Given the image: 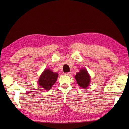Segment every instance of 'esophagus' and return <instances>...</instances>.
<instances>
[{
	"label": "esophagus",
	"mask_w": 129,
	"mask_h": 129,
	"mask_svg": "<svg viewBox=\"0 0 129 129\" xmlns=\"http://www.w3.org/2000/svg\"><path fill=\"white\" fill-rule=\"evenodd\" d=\"M71 74H72V73H71L70 72H69V73H65L64 74L65 75H68V76H70Z\"/></svg>",
	"instance_id": "obj_1"
}]
</instances>
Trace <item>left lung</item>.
<instances>
[{
  "label": "left lung",
  "mask_w": 129,
  "mask_h": 129,
  "mask_svg": "<svg viewBox=\"0 0 129 129\" xmlns=\"http://www.w3.org/2000/svg\"><path fill=\"white\" fill-rule=\"evenodd\" d=\"M75 78L77 84L83 88H86L90 83V76L87 71L84 68L80 69L79 72L76 73Z\"/></svg>",
  "instance_id": "obj_1"
}]
</instances>
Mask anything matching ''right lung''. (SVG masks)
Returning <instances> with one entry per match:
<instances>
[{
	"label": "right lung",
	"mask_w": 129,
	"mask_h": 129,
	"mask_svg": "<svg viewBox=\"0 0 129 129\" xmlns=\"http://www.w3.org/2000/svg\"><path fill=\"white\" fill-rule=\"evenodd\" d=\"M58 74L52 72V70L47 69L44 70L38 80V84L45 90H50L55 83Z\"/></svg>",
	"instance_id": "1"
}]
</instances>
